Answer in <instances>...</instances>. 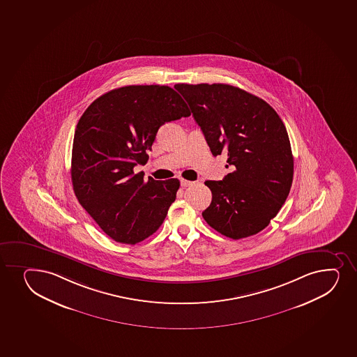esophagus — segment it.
Listing matches in <instances>:
<instances>
[{
	"instance_id": "1",
	"label": "esophagus",
	"mask_w": 357,
	"mask_h": 357,
	"mask_svg": "<svg viewBox=\"0 0 357 357\" xmlns=\"http://www.w3.org/2000/svg\"><path fill=\"white\" fill-rule=\"evenodd\" d=\"M195 184V181H186V179H181V185L183 188H188V186H191V185Z\"/></svg>"
}]
</instances>
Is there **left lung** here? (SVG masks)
<instances>
[{"label":"left lung","mask_w":357,"mask_h":357,"mask_svg":"<svg viewBox=\"0 0 357 357\" xmlns=\"http://www.w3.org/2000/svg\"><path fill=\"white\" fill-rule=\"evenodd\" d=\"M213 156L234 166L220 181H206L213 201L203 218L218 233L240 240L277 216L293 181V155L284 122L271 105L228 84H176Z\"/></svg>","instance_id":"left-lung-1"}]
</instances>
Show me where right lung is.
I'll list each match as a JSON object with an SVG mask.
<instances>
[{"label": "right lung", "instance_id": "1", "mask_svg": "<svg viewBox=\"0 0 357 357\" xmlns=\"http://www.w3.org/2000/svg\"><path fill=\"white\" fill-rule=\"evenodd\" d=\"M191 115L166 85L114 89L89 105L73 137L71 179L79 204L112 240L135 245L159 229L181 186L178 179L144 181L158 129Z\"/></svg>", "mask_w": 357, "mask_h": 357}]
</instances>
